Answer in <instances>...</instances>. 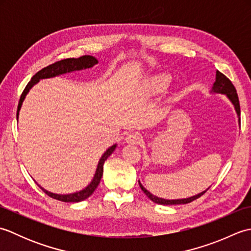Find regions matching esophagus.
<instances>
[{
	"instance_id": "esophagus-1",
	"label": "esophagus",
	"mask_w": 251,
	"mask_h": 251,
	"mask_svg": "<svg viewBox=\"0 0 251 251\" xmlns=\"http://www.w3.org/2000/svg\"><path fill=\"white\" fill-rule=\"evenodd\" d=\"M126 143H128V145H139V143L141 142V136L139 134H137V132H135V134H130L126 137L125 139Z\"/></svg>"
}]
</instances>
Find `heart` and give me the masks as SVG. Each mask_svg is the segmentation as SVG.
Segmentation results:
<instances>
[{
	"label": "heart",
	"instance_id": "b5f03b06",
	"mask_svg": "<svg viewBox=\"0 0 251 251\" xmlns=\"http://www.w3.org/2000/svg\"><path fill=\"white\" fill-rule=\"evenodd\" d=\"M173 82L172 74L168 72H158L147 76L136 87V95L142 99L163 94L169 88Z\"/></svg>",
	"mask_w": 251,
	"mask_h": 251
}]
</instances>
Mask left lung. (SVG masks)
<instances>
[{
    "instance_id": "1",
    "label": "left lung",
    "mask_w": 251,
    "mask_h": 251,
    "mask_svg": "<svg viewBox=\"0 0 251 251\" xmlns=\"http://www.w3.org/2000/svg\"><path fill=\"white\" fill-rule=\"evenodd\" d=\"M210 94L226 95V98L231 101V103L233 104L234 109H235V112H236L237 117H238V122L241 121V119H239V115H241V108H239V100H238L236 89H235V87H234V85L232 84L230 79H228L226 75H223V74L219 71L216 72V81H215L214 85H212V87L210 89ZM138 182H139V186L141 188V190L143 191V193H145L153 202H156V204H159V205L188 204V202H191V201H193L194 200L199 199V197H201L208 189H209V188H208L205 191L201 192V193L193 195V196H190V197H186V199L165 200V199H162V197H157L155 195H153L152 193H150V192H149L145 188V186L142 185V183L140 182V180H138Z\"/></svg>"
}]
</instances>
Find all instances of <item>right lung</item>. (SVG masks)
Segmentation results:
<instances>
[{
  "label": "right lung",
  "instance_id": "obj_1",
  "mask_svg": "<svg viewBox=\"0 0 251 251\" xmlns=\"http://www.w3.org/2000/svg\"><path fill=\"white\" fill-rule=\"evenodd\" d=\"M97 63H98L97 58L89 55H85L79 58H68V59L57 61L49 67L42 69V70L37 72L35 75L32 76L31 81L28 83V85H26L23 95H21L19 103H18V109H17V122L19 119V112L21 110V106H23V103L26 97V95H28V93L30 92V89L33 87L35 84L39 83L41 79L56 77V76L62 75V74L71 73L74 71H82V70H85V69L93 68L94 66L97 65ZM116 147L117 145L115 143V145L106 149V151L102 154V156H101L99 159L93 180L90 181V183L83 190H79L77 192H74V193H70V194H57V193H51V192L43 189L41 185L39 186L43 190V192H45L47 195L58 201H66V202H78V201H85L94 193V191L96 189H97V186L100 183L101 177H102V174H103V164L105 162V159L114 152Z\"/></svg>",
  "mask_w": 251,
  "mask_h": 251
}]
</instances>
